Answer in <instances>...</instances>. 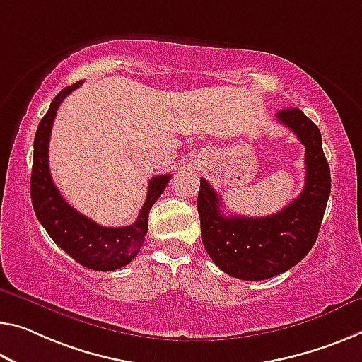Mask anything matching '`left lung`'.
Instances as JSON below:
<instances>
[{
    "instance_id": "8db88e82",
    "label": "left lung",
    "mask_w": 362,
    "mask_h": 362,
    "mask_svg": "<svg viewBox=\"0 0 362 362\" xmlns=\"http://www.w3.org/2000/svg\"><path fill=\"white\" fill-rule=\"evenodd\" d=\"M275 118L305 147L303 192L274 215L221 214V197L200 177L197 210L205 251L225 274L239 280H267L301 262L313 249L330 196V168L322 136L299 108L278 111Z\"/></svg>"
}]
</instances>
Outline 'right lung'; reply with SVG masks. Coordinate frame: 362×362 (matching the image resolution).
<instances>
[{
  "label": "right lung",
  "mask_w": 362,
  "mask_h": 362,
  "mask_svg": "<svg viewBox=\"0 0 362 362\" xmlns=\"http://www.w3.org/2000/svg\"><path fill=\"white\" fill-rule=\"evenodd\" d=\"M81 86L82 81L63 88L53 98L47 115L37 127L30 177L32 205L38 221L45 228L49 238L76 262L92 270L111 272L127 265L137 255L148 230L150 209L162 196L171 175L153 176L150 180L147 199L132 225L121 228L102 226L72 209L61 196L49 175L48 146L53 121L57 118L61 102Z\"/></svg>",
  "instance_id": "obj_1"
}]
</instances>
